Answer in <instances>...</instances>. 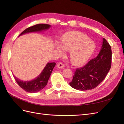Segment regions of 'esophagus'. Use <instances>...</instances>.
Here are the masks:
<instances>
[{
	"label": "esophagus",
	"mask_w": 124,
	"mask_h": 124,
	"mask_svg": "<svg viewBox=\"0 0 124 124\" xmlns=\"http://www.w3.org/2000/svg\"><path fill=\"white\" fill-rule=\"evenodd\" d=\"M57 67L59 69H62V68H64L65 66H64V65H63V64L62 62H59L57 64Z\"/></svg>",
	"instance_id": "obj_1"
}]
</instances>
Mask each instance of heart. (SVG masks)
<instances>
[{"label":"heart","mask_w":124,"mask_h":124,"mask_svg":"<svg viewBox=\"0 0 124 124\" xmlns=\"http://www.w3.org/2000/svg\"><path fill=\"white\" fill-rule=\"evenodd\" d=\"M95 47V44L87 36L78 31L66 33L63 37L62 44L57 43L61 55H64L65 51H70V59L74 65L85 63L93 53Z\"/></svg>","instance_id":"obj_1"}]
</instances>
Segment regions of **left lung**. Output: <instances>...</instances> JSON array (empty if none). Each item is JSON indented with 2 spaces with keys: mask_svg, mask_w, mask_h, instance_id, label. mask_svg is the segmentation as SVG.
<instances>
[{
  "mask_svg": "<svg viewBox=\"0 0 124 124\" xmlns=\"http://www.w3.org/2000/svg\"><path fill=\"white\" fill-rule=\"evenodd\" d=\"M98 56L81 68H78L70 85L80 91L95 88L106 78L111 67L112 51L110 45L103 38Z\"/></svg>",
  "mask_w": 124,
  "mask_h": 124,
  "instance_id": "1",
  "label": "left lung"
}]
</instances>
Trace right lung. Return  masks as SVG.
Wrapping results in <instances>:
<instances>
[{
    "mask_svg": "<svg viewBox=\"0 0 124 124\" xmlns=\"http://www.w3.org/2000/svg\"><path fill=\"white\" fill-rule=\"evenodd\" d=\"M50 27H51V25L48 24H37L24 30L19 36L29 32H41L49 29ZM55 65V62H48L39 76L31 81H23L18 79L14 75L13 77L17 83L24 91L29 93H36L40 91L47 85Z\"/></svg>",
    "mask_w": 124,
    "mask_h": 124,
    "instance_id": "obj_1",
    "label": "right lung"
}]
</instances>
